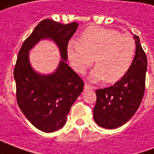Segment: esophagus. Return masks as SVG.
I'll return each mask as SVG.
<instances>
[{"instance_id": "esophagus-1", "label": "esophagus", "mask_w": 154, "mask_h": 154, "mask_svg": "<svg viewBox=\"0 0 154 154\" xmlns=\"http://www.w3.org/2000/svg\"><path fill=\"white\" fill-rule=\"evenodd\" d=\"M84 88H85V90H89V89H93V87H91V85L87 83H85V86H84Z\"/></svg>"}]
</instances>
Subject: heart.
Wrapping results in <instances>:
<instances>
[{
	"instance_id": "obj_1",
	"label": "heart",
	"mask_w": 154,
	"mask_h": 154,
	"mask_svg": "<svg viewBox=\"0 0 154 154\" xmlns=\"http://www.w3.org/2000/svg\"><path fill=\"white\" fill-rule=\"evenodd\" d=\"M135 54V43L131 36L119 35L114 29L91 26L77 38L71 41L67 54L72 67L83 74L94 63L96 68L90 80L115 83L120 80L132 65Z\"/></svg>"
}]
</instances>
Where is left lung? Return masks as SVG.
Instances as JSON below:
<instances>
[{
    "instance_id": "1",
    "label": "left lung",
    "mask_w": 154,
    "mask_h": 154,
    "mask_svg": "<svg viewBox=\"0 0 154 154\" xmlns=\"http://www.w3.org/2000/svg\"><path fill=\"white\" fill-rule=\"evenodd\" d=\"M134 39L135 55L127 73L113 86L96 91L93 118L98 125L105 129H116L125 124L142 101L148 61L139 37L134 35Z\"/></svg>"
}]
</instances>
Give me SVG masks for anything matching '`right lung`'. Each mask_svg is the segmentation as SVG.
Instances as JSON below:
<instances>
[{
    "label": "right lung",
    "instance_id": "1",
    "mask_svg": "<svg viewBox=\"0 0 154 154\" xmlns=\"http://www.w3.org/2000/svg\"><path fill=\"white\" fill-rule=\"evenodd\" d=\"M77 26L76 22L63 25L44 20L19 51L14 68L17 104L29 121L43 132H54L65 125L71 106L83 91V81L66 63L68 41ZM44 38L58 44L63 58L56 72L46 76L35 73L28 61V51Z\"/></svg>",
    "mask_w": 154,
    "mask_h": 154
}]
</instances>
